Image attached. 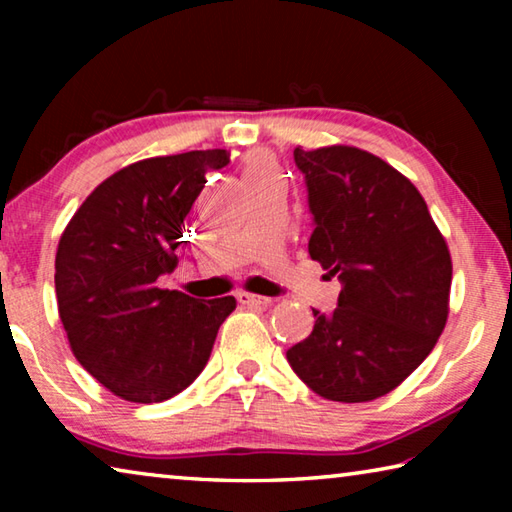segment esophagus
<instances>
[{
    "mask_svg": "<svg viewBox=\"0 0 512 512\" xmlns=\"http://www.w3.org/2000/svg\"><path fill=\"white\" fill-rule=\"evenodd\" d=\"M237 300L241 302V305H248V307H268L271 305V298H266V296H255V293H246V291H241V293H237Z\"/></svg>",
    "mask_w": 512,
    "mask_h": 512,
    "instance_id": "34e87169",
    "label": "esophagus"
}]
</instances>
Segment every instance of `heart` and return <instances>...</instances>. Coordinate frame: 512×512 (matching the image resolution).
Masks as SVG:
<instances>
[{
  "instance_id": "b5f03b06",
  "label": "heart",
  "mask_w": 512,
  "mask_h": 512,
  "mask_svg": "<svg viewBox=\"0 0 512 512\" xmlns=\"http://www.w3.org/2000/svg\"><path fill=\"white\" fill-rule=\"evenodd\" d=\"M246 171L250 173H264V171H275V162L266 151H255L246 158Z\"/></svg>"
}]
</instances>
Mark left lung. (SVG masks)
<instances>
[{"instance_id": "obj_1", "label": "left lung", "mask_w": 512, "mask_h": 512, "mask_svg": "<svg viewBox=\"0 0 512 512\" xmlns=\"http://www.w3.org/2000/svg\"><path fill=\"white\" fill-rule=\"evenodd\" d=\"M305 173L309 255L339 275V307L287 352L296 375L332 402L391 393L443 334L452 257L409 178L357 146L293 151Z\"/></svg>"}]
</instances>
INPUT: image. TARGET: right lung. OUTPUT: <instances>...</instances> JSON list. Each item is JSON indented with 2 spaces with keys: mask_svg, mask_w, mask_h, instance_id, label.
<instances>
[{
  "mask_svg": "<svg viewBox=\"0 0 512 512\" xmlns=\"http://www.w3.org/2000/svg\"><path fill=\"white\" fill-rule=\"evenodd\" d=\"M225 149L128 164L94 189L67 223L56 253L58 314L81 366L126 402L153 404L192 384L232 296L198 300L158 287L178 264L185 216Z\"/></svg>",
  "mask_w": 512,
  "mask_h": 512,
  "instance_id": "obj_1",
  "label": "right lung"
}]
</instances>
